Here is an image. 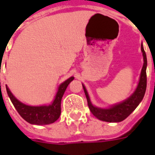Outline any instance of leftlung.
Returning <instances> with one entry per match:
<instances>
[{
    "mask_svg": "<svg viewBox=\"0 0 155 155\" xmlns=\"http://www.w3.org/2000/svg\"><path fill=\"white\" fill-rule=\"evenodd\" d=\"M141 51L143 53V64L142 70H141V73H140L139 84L137 85V88L133 94L122 102L114 104L110 108H106V109L96 107L91 103L87 90L84 84H82L84 94L87 99L88 106L90 108L91 113L94 114L98 120L105 121V122H110V123H117V122L123 121L136 109L137 106L142 101L144 94H145V91H146L147 86V57L145 51L143 50V45H141Z\"/></svg>",
    "mask_w": 155,
    "mask_h": 155,
    "instance_id": "1",
    "label": "left lung"
}]
</instances>
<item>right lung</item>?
<instances>
[{
    "instance_id": "1",
    "label": "right lung",
    "mask_w": 155,
    "mask_h": 155,
    "mask_svg": "<svg viewBox=\"0 0 155 155\" xmlns=\"http://www.w3.org/2000/svg\"><path fill=\"white\" fill-rule=\"evenodd\" d=\"M73 80L74 77L71 76L59 85L54 101L49 105L31 106L23 104L13 95L7 85H5V88L9 98L11 99L14 107L25 121L31 124L44 125L54 123V121L59 119L61 113V99L63 97V94L67 86Z\"/></svg>"
}]
</instances>
